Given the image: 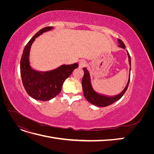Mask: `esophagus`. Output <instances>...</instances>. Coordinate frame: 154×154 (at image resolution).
Here are the masks:
<instances>
[{"mask_svg": "<svg viewBox=\"0 0 154 154\" xmlns=\"http://www.w3.org/2000/svg\"><path fill=\"white\" fill-rule=\"evenodd\" d=\"M87 62H85V60H82L79 62V67L80 68H83V67H85L86 66Z\"/></svg>", "mask_w": 154, "mask_h": 154, "instance_id": "obj_1", "label": "esophagus"}]
</instances>
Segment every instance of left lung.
Instances as JSON below:
<instances>
[{
	"label": "left lung",
	"instance_id": "obj_1",
	"mask_svg": "<svg viewBox=\"0 0 154 154\" xmlns=\"http://www.w3.org/2000/svg\"><path fill=\"white\" fill-rule=\"evenodd\" d=\"M118 43H119L118 46L119 48H122L124 49H125V45L123 42L122 40L118 39ZM127 54L128 57V62H129L130 66H131V60H130V56L128 51H127ZM130 69H131L130 68ZM83 71H84V75H83V77L82 78V82L83 94H84L85 99L92 105H94L97 106H101V107L109 106L111 104L114 103L116 101L119 100L121 97L123 96L126 91L127 90L129 82H130V75H129L128 82L127 83V85H126L124 90L121 92L120 94L114 96H108L98 94V93L96 92L94 89H93L91 85V82L90 74H89V72H88V71H87V68L85 67L83 68Z\"/></svg>",
	"mask_w": 154,
	"mask_h": 154
}]
</instances>
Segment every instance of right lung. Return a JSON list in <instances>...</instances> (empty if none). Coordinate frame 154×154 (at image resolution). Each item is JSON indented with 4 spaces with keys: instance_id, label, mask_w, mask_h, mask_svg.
Instances as JSON below:
<instances>
[{
    "instance_id": "obj_1",
    "label": "right lung",
    "mask_w": 154,
    "mask_h": 154,
    "mask_svg": "<svg viewBox=\"0 0 154 154\" xmlns=\"http://www.w3.org/2000/svg\"><path fill=\"white\" fill-rule=\"evenodd\" d=\"M53 27H45L32 37L23 51L20 60V74L23 85L27 94L40 101H49L57 96L62 90L64 81L71 75L78 63L62 65L52 71L41 72L32 69L29 64V52L35 38Z\"/></svg>"
}]
</instances>
